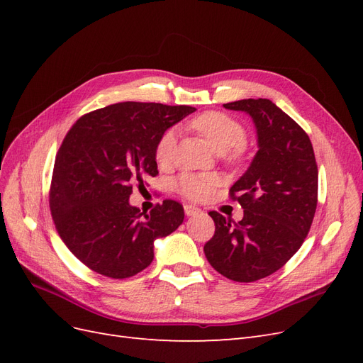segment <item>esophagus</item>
Listing matches in <instances>:
<instances>
[{"instance_id":"1","label":"esophagus","mask_w":363,"mask_h":363,"mask_svg":"<svg viewBox=\"0 0 363 363\" xmlns=\"http://www.w3.org/2000/svg\"><path fill=\"white\" fill-rule=\"evenodd\" d=\"M201 211L199 207H195L192 204H184V213L188 216H194V215H199Z\"/></svg>"}]
</instances>
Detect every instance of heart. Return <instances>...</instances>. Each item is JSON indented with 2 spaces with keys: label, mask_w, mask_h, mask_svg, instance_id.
Segmentation results:
<instances>
[{
  "label": "heart",
  "mask_w": 363,
  "mask_h": 363,
  "mask_svg": "<svg viewBox=\"0 0 363 363\" xmlns=\"http://www.w3.org/2000/svg\"><path fill=\"white\" fill-rule=\"evenodd\" d=\"M191 125L211 144L218 152H225L227 160H239L244 156L247 130L240 121L224 112H204L191 121ZM177 133L175 130H164L157 139L155 157L160 167L172 160ZM216 179L208 174L183 172L174 182V189L188 200L201 201L212 194Z\"/></svg>",
  "instance_id": "heart-1"
}]
</instances>
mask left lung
I'll return each instance as SVG.
<instances>
[{
  "label": "left lung",
  "mask_w": 363,
  "mask_h": 363,
  "mask_svg": "<svg viewBox=\"0 0 363 363\" xmlns=\"http://www.w3.org/2000/svg\"><path fill=\"white\" fill-rule=\"evenodd\" d=\"M224 107L252 118L259 151L230 188L244 218L235 223L208 212L215 235L204 255L224 277L250 283L280 269L304 242L318 203V167L309 136L271 100L248 98Z\"/></svg>",
  "instance_id": "8db88e82"
}]
</instances>
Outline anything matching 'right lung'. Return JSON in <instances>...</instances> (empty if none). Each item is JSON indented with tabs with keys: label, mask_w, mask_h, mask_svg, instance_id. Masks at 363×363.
Segmentation results:
<instances>
[{
	"label": "right lung",
	"mask_w": 363,
	"mask_h": 363,
	"mask_svg": "<svg viewBox=\"0 0 363 363\" xmlns=\"http://www.w3.org/2000/svg\"><path fill=\"white\" fill-rule=\"evenodd\" d=\"M191 106L125 101L83 115L54 162L50 208L59 236L87 268L133 277L155 259V240L183 223V206L164 200L150 213L128 203L133 186L156 177L155 148Z\"/></svg>",
	"instance_id": "right-lung-1"
}]
</instances>
